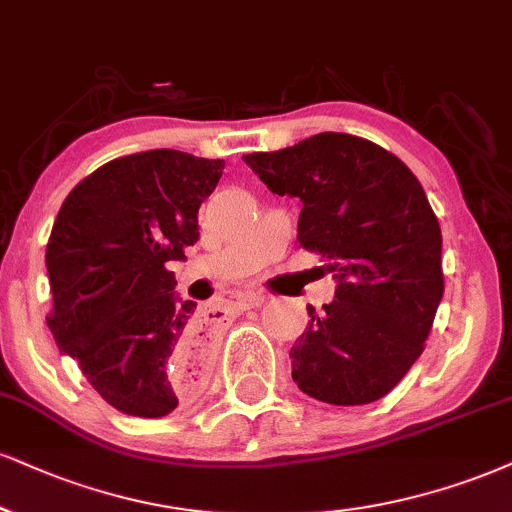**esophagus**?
Instances as JSON below:
<instances>
[{
  "label": "esophagus",
  "instance_id": "1",
  "mask_svg": "<svg viewBox=\"0 0 512 512\" xmlns=\"http://www.w3.org/2000/svg\"><path fill=\"white\" fill-rule=\"evenodd\" d=\"M263 301H266V296H263L261 292H249V289H246V292H239L237 294V304L242 306V308L261 306Z\"/></svg>",
  "mask_w": 512,
  "mask_h": 512
}]
</instances>
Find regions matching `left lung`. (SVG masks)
Masks as SVG:
<instances>
[{
	"label": "left lung",
	"instance_id": "8db88e82",
	"mask_svg": "<svg viewBox=\"0 0 512 512\" xmlns=\"http://www.w3.org/2000/svg\"><path fill=\"white\" fill-rule=\"evenodd\" d=\"M280 197L301 201L296 239L332 273L334 301L296 339L292 377L311 399H382L418 361L444 296L441 230L403 161L363 137L320 132L242 156Z\"/></svg>",
	"mask_w": 512,
	"mask_h": 512
}]
</instances>
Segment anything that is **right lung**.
Segmentation results:
<instances>
[{
  "instance_id": "1",
  "label": "right lung",
  "mask_w": 512,
  "mask_h": 512,
  "mask_svg": "<svg viewBox=\"0 0 512 512\" xmlns=\"http://www.w3.org/2000/svg\"><path fill=\"white\" fill-rule=\"evenodd\" d=\"M223 159L149 149L104 163L68 194L47 244L61 356L125 415L163 418L201 380L204 339L194 301L166 268L199 239L197 213Z\"/></svg>"
}]
</instances>
